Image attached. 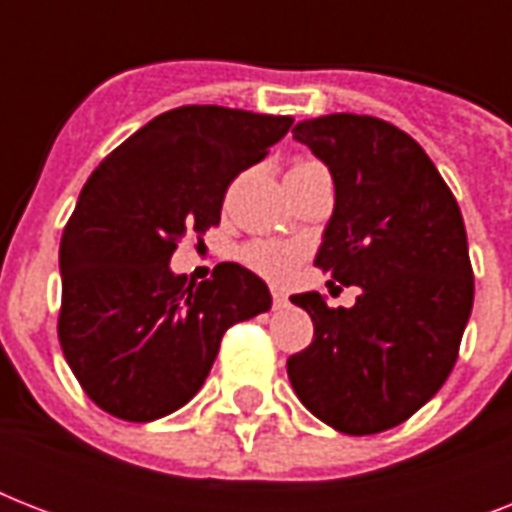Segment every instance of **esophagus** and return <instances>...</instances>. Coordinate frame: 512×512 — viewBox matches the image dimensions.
I'll use <instances>...</instances> for the list:
<instances>
[{"label": "esophagus", "instance_id": "esophagus-1", "mask_svg": "<svg viewBox=\"0 0 512 512\" xmlns=\"http://www.w3.org/2000/svg\"><path fill=\"white\" fill-rule=\"evenodd\" d=\"M271 295H273V308H276V311H281V308H287L289 300H287V292H284V289L273 287Z\"/></svg>", "mask_w": 512, "mask_h": 512}]
</instances>
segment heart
I'll list each match as a JSON object with an SVG mask.
<instances>
[{
	"mask_svg": "<svg viewBox=\"0 0 512 512\" xmlns=\"http://www.w3.org/2000/svg\"><path fill=\"white\" fill-rule=\"evenodd\" d=\"M303 255V244H292V241H252V244H247L244 252H241V260H244L252 271L265 276V279L284 281L295 273L297 263L303 260Z\"/></svg>",
	"mask_w": 512,
	"mask_h": 512,
	"instance_id": "b5f03b06",
	"label": "heart"
}]
</instances>
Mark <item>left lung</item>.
Returning a JSON list of instances; mask_svg holds the SVG:
<instances>
[{
	"label": "left lung",
	"instance_id": "left-lung-1",
	"mask_svg": "<svg viewBox=\"0 0 512 512\" xmlns=\"http://www.w3.org/2000/svg\"><path fill=\"white\" fill-rule=\"evenodd\" d=\"M292 135L335 180L316 265L361 295L353 308L292 295L313 342L289 356V382L321 422L372 436L409 420L452 374L473 311L468 233L436 164L393 124L329 114Z\"/></svg>",
	"mask_w": 512,
	"mask_h": 512
}]
</instances>
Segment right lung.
I'll return each mask as SVG.
<instances>
[{
  "instance_id": "add662e5",
  "label": "right lung",
  "mask_w": 512,
  "mask_h": 512,
  "mask_svg": "<svg viewBox=\"0 0 512 512\" xmlns=\"http://www.w3.org/2000/svg\"><path fill=\"white\" fill-rule=\"evenodd\" d=\"M292 116L180 106L100 162L60 239L58 337L84 393L127 422L188 404L225 329L271 308L265 281L220 263L196 284L170 271L185 236L220 223L228 185L263 162Z\"/></svg>"
}]
</instances>
